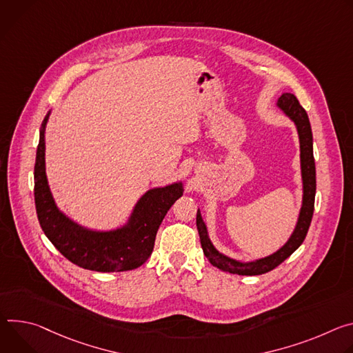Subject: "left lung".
<instances>
[{
  "mask_svg": "<svg viewBox=\"0 0 353 353\" xmlns=\"http://www.w3.org/2000/svg\"><path fill=\"white\" fill-rule=\"evenodd\" d=\"M276 106L296 125L299 140H300L303 202H301L299 219L290 239L282 248H279L276 252H273L269 256L255 259L251 262H241L219 252L214 248V245L209 239L208 227L202 219L201 209H198L196 225L199 231L203 254L206 255V258L213 266L224 272L252 276V275H262V273L275 269L303 244L312 219V212H314V199H316V163H314V155H312V133H311L308 116L304 108L299 103L297 98L289 92L282 94V97L278 99Z\"/></svg>",
  "mask_w": 353,
  "mask_h": 353,
  "instance_id": "1",
  "label": "left lung"
}]
</instances>
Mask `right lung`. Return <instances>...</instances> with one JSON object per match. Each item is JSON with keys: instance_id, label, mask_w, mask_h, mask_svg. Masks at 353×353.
<instances>
[{"instance_id": "1", "label": "right lung", "mask_w": 353, "mask_h": 353, "mask_svg": "<svg viewBox=\"0 0 353 353\" xmlns=\"http://www.w3.org/2000/svg\"><path fill=\"white\" fill-rule=\"evenodd\" d=\"M49 114L41 128L34 163V205L46 237L60 254L84 269L123 272L141 266L152 252L157 231L167 212L182 196V182L147 190L128 223L119 228L98 231L80 225L57 208L48 183L45 130Z\"/></svg>"}]
</instances>
